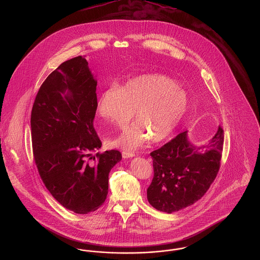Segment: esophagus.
<instances>
[{
	"instance_id": "34e87169",
	"label": "esophagus",
	"mask_w": 260,
	"mask_h": 260,
	"mask_svg": "<svg viewBox=\"0 0 260 260\" xmlns=\"http://www.w3.org/2000/svg\"><path fill=\"white\" fill-rule=\"evenodd\" d=\"M122 155H123V158H132V157H134L135 156V153H133V152H126V151H124L123 153H122Z\"/></svg>"
}]
</instances>
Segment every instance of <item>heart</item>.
Here are the masks:
<instances>
[{
  "mask_svg": "<svg viewBox=\"0 0 260 260\" xmlns=\"http://www.w3.org/2000/svg\"><path fill=\"white\" fill-rule=\"evenodd\" d=\"M189 106L185 90L172 78L159 74L140 75L121 87L112 86L99 95L98 113L107 123L123 126L133 117L137 121L108 141L111 146L132 151L149 137L161 142L172 136Z\"/></svg>",
  "mask_w": 260,
  "mask_h": 260,
  "instance_id": "obj_1",
  "label": "heart"
}]
</instances>
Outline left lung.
<instances>
[{"mask_svg":"<svg viewBox=\"0 0 260 260\" xmlns=\"http://www.w3.org/2000/svg\"><path fill=\"white\" fill-rule=\"evenodd\" d=\"M223 141L224 133L219 125L205 145L192 144L186 131L151 152L154 177L147 189L149 204L172 213L202 198L219 171Z\"/></svg>","mask_w":260,"mask_h":260,"instance_id":"obj_1","label":"left lung"}]
</instances>
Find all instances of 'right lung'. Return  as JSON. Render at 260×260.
Returning a JSON list of instances; mask_svg holds the SVG:
<instances>
[{
    "instance_id": "add662e5",
    "label": "right lung",
    "mask_w": 260,
    "mask_h": 260,
    "mask_svg": "<svg viewBox=\"0 0 260 260\" xmlns=\"http://www.w3.org/2000/svg\"><path fill=\"white\" fill-rule=\"evenodd\" d=\"M98 81L84 56L61 63L38 91L31 136L38 172L52 197L75 213L98 210L108 194L118 150L94 155L102 143L93 127Z\"/></svg>"
}]
</instances>
